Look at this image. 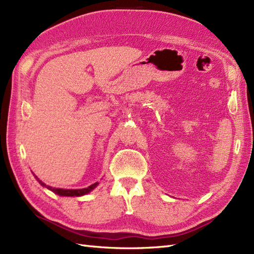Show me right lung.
<instances>
[{
  "label": "right lung",
  "instance_id": "obj_1",
  "mask_svg": "<svg viewBox=\"0 0 254 254\" xmlns=\"http://www.w3.org/2000/svg\"><path fill=\"white\" fill-rule=\"evenodd\" d=\"M33 173V172H32ZM33 175L35 176V178H36V180L39 182L41 186L43 187V188H47L48 190H52L53 193H55V194H57V195H59V196H65V197H79V196H83V195H86V194H89L91 190H93L97 186H98V182H95V183H93V184H91L90 187H88V188H84V189H77V190H66V189H57V188H53V187H50V186H47V184H45L44 182H42L39 178H38V177L33 173Z\"/></svg>",
  "mask_w": 254,
  "mask_h": 254
}]
</instances>
